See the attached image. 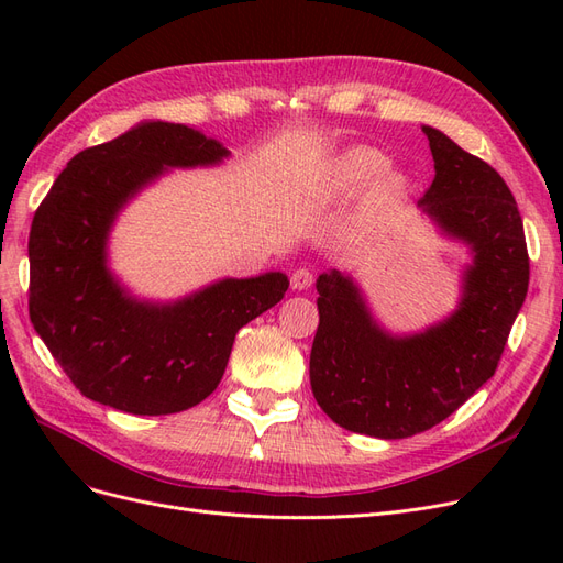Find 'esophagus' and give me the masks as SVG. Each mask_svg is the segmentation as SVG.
Here are the masks:
<instances>
[{
	"instance_id": "34e87169",
	"label": "esophagus",
	"mask_w": 563,
	"mask_h": 563,
	"mask_svg": "<svg viewBox=\"0 0 563 563\" xmlns=\"http://www.w3.org/2000/svg\"><path fill=\"white\" fill-rule=\"evenodd\" d=\"M312 282H314L312 269H308V267L294 269V275H291V288H294V291H305V288L312 286Z\"/></svg>"
}]
</instances>
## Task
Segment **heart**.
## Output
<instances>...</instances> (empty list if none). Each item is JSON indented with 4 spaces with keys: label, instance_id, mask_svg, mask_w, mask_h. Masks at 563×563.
Here are the masks:
<instances>
[{
    "label": "heart",
    "instance_id": "obj_1",
    "mask_svg": "<svg viewBox=\"0 0 563 563\" xmlns=\"http://www.w3.org/2000/svg\"><path fill=\"white\" fill-rule=\"evenodd\" d=\"M329 190L340 197H352L367 190L366 201L360 218H356V232L373 234L387 225L404 201L411 195V178L404 172L389 168V157L378 147L354 145L340 152L329 164L327 172Z\"/></svg>",
    "mask_w": 563,
    "mask_h": 563
}]
</instances>
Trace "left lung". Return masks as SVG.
I'll list each match as a JSON object with an SVG mask.
<instances>
[{"instance_id":"obj_1","label":"left lung","mask_w":563,"mask_h":563,"mask_svg":"<svg viewBox=\"0 0 563 563\" xmlns=\"http://www.w3.org/2000/svg\"><path fill=\"white\" fill-rule=\"evenodd\" d=\"M422 133L434 180L418 207L474 255L457 310L422 333L391 335L352 277L331 269L317 279L314 399L340 428L378 439L413 437L457 411L496 373L528 291L523 223L507 183L449 135Z\"/></svg>"}]
</instances>
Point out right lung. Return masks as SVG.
Here are the masks:
<instances>
[{
  "label": "right lung",
  "mask_w": 563,
  "mask_h": 563,
  "mask_svg": "<svg viewBox=\"0 0 563 563\" xmlns=\"http://www.w3.org/2000/svg\"><path fill=\"white\" fill-rule=\"evenodd\" d=\"M230 152L168 122H145L81 150L32 218L30 319L67 378L98 404L168 416L207 399L234 335L275 308L288 279H223L176 302L131 298L108 269V234L124 203L168 168L209 166Z\"/></svg>",
  "instance_id": "add662e5"
}]
</instances>
